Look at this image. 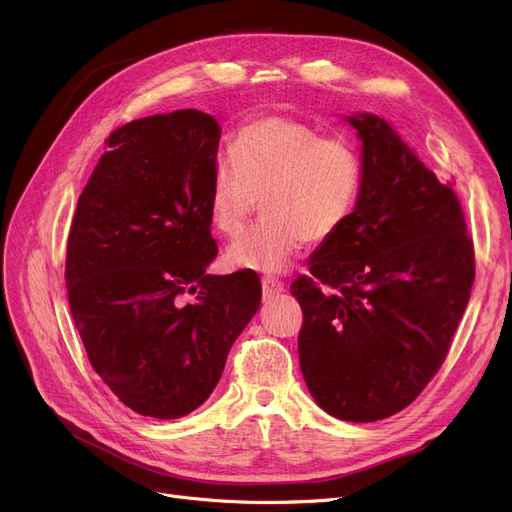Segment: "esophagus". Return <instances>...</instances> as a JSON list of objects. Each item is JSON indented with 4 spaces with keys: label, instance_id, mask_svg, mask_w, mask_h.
Masks as SVG:
<instances>
[{
    "label": "esophagus",
    "instance_id": "34e87169",
    "mask_svg": "<svg viewBox=\"0 0 512 512\" xmlns=\"http://www.w3.org/2000/svg\"><path fill=\"white\" fill-rule=\"evenodd\" d=\"M261 286H263V297L265 299H272V297H276V294L284 292V284L278 278H272V276H265L261 280Z\"/></svg>",
    "mask_w": 512,
    "mask_h": 512
}]
</instances>
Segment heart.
Returning a JSON list of instances; mask_svg holds the SVG:
<instances>
[{
  "label": "heart",
  "instance_id": "1",
  "mask_svg": "<svg viewBox=\"0 0 512 512\" xmlns=\"http://www.w3.org/2000/svg\"><path fill=\"white\" fill-rule=\"evenodd\" d=\"M361 184L363 159L353 141L321 139L303 122L265 116L238 128L228 157L215 161L209 220L234 238L261 199L265 215L226 257L242 270L280 272L305 240H328L348 222Z\"/></svg>",
  "mask_w": 512,
  "mask_h": 512
}]
</instances>
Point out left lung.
I'll return each instance as SVG.
<instances>
[{"instance_id": "8db88e82", "label": "left lung", "mask_w": 512, "mask_h": 512, "mask_svg": "<svg viewBox=\"0 0 512 512\" xmlns=\"http://www.w3.org/2000/svg\"><path fill=\"white\" fill-rule=\"evenodd\" d=\"M344 120L361 141L359 201L290 288L311 396L336 419L369 423L409 407L444 363L475 259L452 188L384 118Z\"/></svg>"}]
</instances>
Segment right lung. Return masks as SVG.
<instances>
[{"label":"right lung","instance_id":"add662e5","mask_svg":"<svg viewBox=\"0 0 512 512\" xmlns=\"http://www.w3.org/2000/svg\"><path fill=\"white\" fill-rule=\"evenodd\" d=\"M220 137L199 110L128 122L78 197L66 255L72 319L99 378L145 417L201 407L259 309L255 272L207 274L218 255L207 193Z\"/></svg>","mask_w":512,"mask_h":512}]
</instances>
